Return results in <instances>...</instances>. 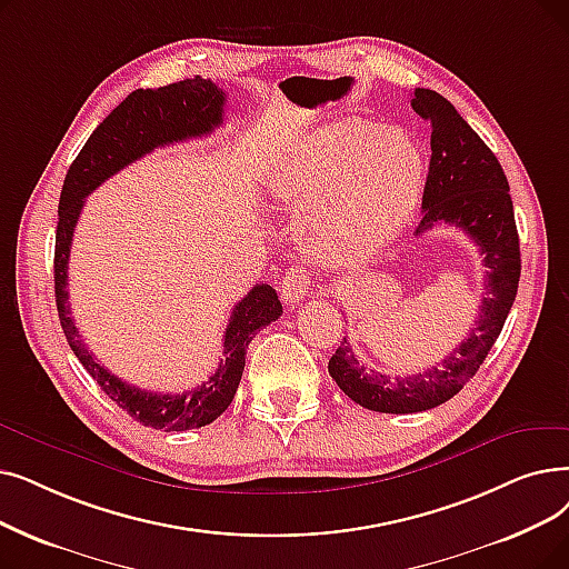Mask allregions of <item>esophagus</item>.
<instances>
[{
  "instance_id": "obj_1",
  "label": "esophagus",
  "mask_w": 569,
  "mask_h": 569,
  "mask_svg": "<svg viewBox=\"0 0 569 569\" xmlns=\"http://www.w3.org/2000/svg\"><path fill=\"white\" fill-rule=\"evenodd\" d=\"M281 298L286 305H300L311 292V277L305 267H290L281 281Z\"/></svg>"
}]
</instances>
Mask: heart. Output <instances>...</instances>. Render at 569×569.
I'll use <instances>...</instances> for the list:
<instances>
[{"label": "heart", "mask_w": 569, "mask_h": 569, "mask_svg": "<svg viewBox=\"0 0 569 569\" xmlns=\"http://www.w3.org/2000/svg\"><path fill=\"white\" fill-rule=\"evenodd\" d=\"M426 162L398 128L337 120L292 143L269 186L302 209L300 234L323 264H353L390 241L421 200Z\"/></svg>", "instance_id": "1"}]
</instances>
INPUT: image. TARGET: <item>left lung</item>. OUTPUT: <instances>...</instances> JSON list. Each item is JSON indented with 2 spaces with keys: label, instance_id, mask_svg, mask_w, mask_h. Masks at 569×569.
I'll return each mask as SVG.
<instances>
[{
  "label": "left lung",
  "instance_id": "8db88e82",
  "mask_svg": "<svg viewBox=\"0 0 569 569\" xmlns=\"http://www.w3.org/2000/svg\"><path fill=\"white\" fill-rule=\"evenodd\" d=\"M411 109L430 122V167L423 188V218L416 234L437 223L460 228L483 256V292L479 316L467 339L428 372L386 377L367 369L341 341L330 358V377L365 409L416 413L451 400L477 375L500 337L521 279V249L509 183L496 153L467 126L456 107L435 90L416 88Z\"/></svg>",
  "mask_w": 569,
  "mask_h": 569
}]
</instances>
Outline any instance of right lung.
I'll use <instances>...</instances> for the list:
<instances>
[{
  "label": "right lung",
  "instance_id": "right-lung-1",
  "mask_svg": "<svg viewBox=\"0 0 569 569\" xmlns=\"http://www.w3.org/2000/svg\"><path fill=\"white\" fill-rule=\"evenodd\" d=\"M223 107L226 92L200 77L169 83L158 90H134L90 134L77 160L71 162L60 192L56 232V305L64 337L73 356L88 369V375L100 383L122 411H128L141 426L164 432H183L209 426L230 407L243 375L246 349L264 326L274 323L283 313L277 290L267 283H258L232 309L223 339L226 358L220 360L216 375H211L209 381L179 395L151 392L113 377L88 351L79 328L73 326L71 307L67 302L69 251L83 200L94 188H100L116 171L160 146L211 134L223 122Z\"/></svg>",
  "mask_w": 569,
  "mask_h": 569
}]
</instances>
